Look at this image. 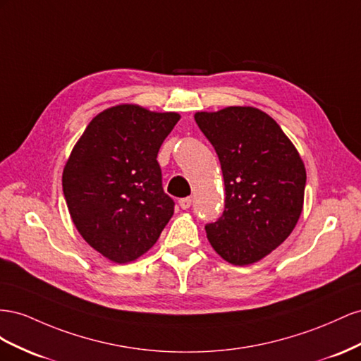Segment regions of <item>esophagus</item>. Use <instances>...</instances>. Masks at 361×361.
<instances>
[{"mask_svg": "<svg viewBox=\"0 0 361 361\" xmlns=\"http://www.w3.org/2000/svg\"><path fill=\"white\" fill-rule=\"evenodd\" d=\"M178 204H180V207L183 209V210H188L190 205H192V198L190 197H188V198H181L180 201H178Z\"/></svg>", "mask_w": 361, "mask_h": 361, "instance_id": "obj_1", "label": "esophagus"}]
</instances>
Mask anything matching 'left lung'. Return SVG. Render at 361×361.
<instances>
[{
  "label": "left lung",
  "instance_id": "1",
  "mask_svg": "<svg viewBox=\"0 0 361 361\" xmlns=\"http://www.w3.org/2000/svg\"><path fill=\"white\" fill-rule=\"evenodd\" d=\"M221 161L225 210L205 225L224 260L245 266L278 248L300 219L305 168L290 139L264 111L225 107L195 113Z\"/></svg>",
  "mask_w": 361,
  "mask_h": 361
}]
</instances>
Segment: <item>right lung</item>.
<instances>
[{
	"mask_svg": "<svg viewBox=\"0 0 361 361\" xmlns=\"http://www.w3.org/2000/svg\"><path fill=\"white\" fill-rule=\"evenodd\" d=\"M178 121L173 111L115 106L89 122L72 149L61 177L68 210L81 238L106 259H139L172 218L157 154Z\"/></svg>",
	"mask_w": 361,
	"mask_h": 361,
	"instance_id": "right-lung-1",
	"label": "right lung"
}]
</instances>
